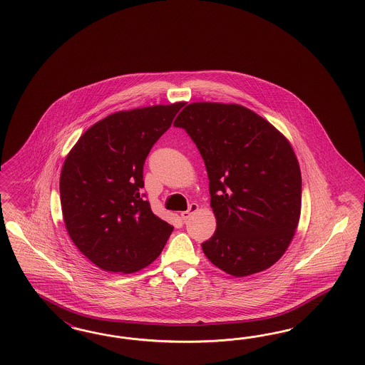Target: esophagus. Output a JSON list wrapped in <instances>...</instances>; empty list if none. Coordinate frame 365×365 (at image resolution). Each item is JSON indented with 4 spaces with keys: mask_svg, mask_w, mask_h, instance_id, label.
<instances>
[{
    "mask_svg": "<svg viewBox=\"0 0 365 365\" xmlns=\"http://www.w3.org/2000/svg\"><path fill=\"white\" fill-rule=\"evenodd\" d=\"M199 206L197 205V203H191L190 205V207H188L187 211H183V212H180V218L183 220V221H186V220H188L194 212H197L198 211Z\"/></svg>",
    "mask_w": 365,
    "mask_h": 365,
    "instance_id": "1",
    "label": "esophagus"
}]
</instances>
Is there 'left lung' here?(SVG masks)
<instances>
[{
    "mask_svg": "<svg viewBox=\"0 0 365 365\" xmlns=\"http://www.w3.org/2000/svg\"><path fill=\"white\" fill-rule=\"evenodd\" d=\"M205 160L217 229L202 250L232 277L264 272L299 226L301 171L287 138L240 104L197 101L178 115Z\"/></svg>",
    "mask_w": 365,
    "mask_h": 365,
    "instance_id": "1",
    "label": "left lung"
}]
</instances>
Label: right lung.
Segmentation results:
<instances>
[{
  "instance_id": "obj_1",
  "label": "right lung",
  "mask_w": 365,
  "mask_h": 365,
  "mask_svg": "<svg viewBox=\"0 0 365 365\" xmlns=\"http://www.w3.org/2000/svg\"><path fill=\"white\" fill-rule=\"evenodd\" d=\"M183 106L178 101L110 113L66 155L60 175L66 232L106 272L128 274L150 265L174 230L144 200L143 165Z\"/></svg>"
}]
</instances>
